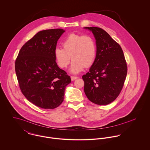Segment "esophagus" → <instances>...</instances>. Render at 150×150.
Listing matches in <instances>:
<instances>
[{
    "label": "esophagus",
    "mask_w": 150,
    "mask_h": 150,
    "mask_svg": "<svg viewBox=\"0 0 150 150\" xmlns=\"http://www.w3.org/2000/svg\"><path fill=\"white\" fill-rule=\"evenodd\" d=\"M77 78H78V77H76V76H71V81H74V80H76Z\"/></svg>",
    "instance_id": "esophagus-1"
}]
</instances>
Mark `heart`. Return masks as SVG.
Segmentation results:
<instances>
[{
    "mask_svg": "<svg viewBox=\"0 0 150 150\" xmlns=\"http://www.w3.org/2000/svg\"><path fill=\"white\" fill-rule=\"evenodd\" d=\"M63 48L54 50V58L58 66L66 68L71 59H73L70 67L72 73L77 74L84 68L91 66L96 58V45L94 39L88 35H69L62 43Z\"/></svg>",
    "mask_w": 150,
    "mask_h": 150,
    "instance_id": "heart-1",
    "label": "heart"
}]
</instances>
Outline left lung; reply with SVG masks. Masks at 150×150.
<instances>
[{
    "instance_id": "obj_1",
    "label": "left lung",
    "mask_w": 150,
    "mask_h": 150,
    "mask_svg": "<svg viewBox=\"0 0 150 150\" xmlns=\"http://www.w3.org/2000/svg\"><path fill=\"white\" fill-rule=\"evenodd\" d=\"M94 35L96 56L89 69L83 76L88 99L99 105H106L120 93L127 74L123 51L105 30L98 27H85Z\"/></svg>"
}]
</instances>
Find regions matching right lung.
<instances>
[{
  "instance_id": "add662e5",
  "label": "right lung",
  "mask_w": 150,
  "mask_h": 150,
  "mask_svg": "<svg viewBox=\"0 0 150 150\" xmlns=\"http://www.w3.org/2000/svg\"><path fill=\"white\" fill-rule=\"evenodd\" d=\"M62 29L39 32L22 47L15 62L20 89L25 97L38 107L53 109L64 101L70 77L61 69L54 58Z\"/></svg>"
}]
</instances>
